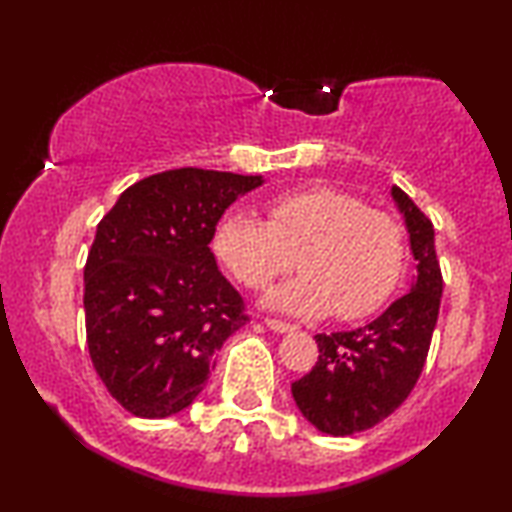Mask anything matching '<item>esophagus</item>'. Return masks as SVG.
Returning <instances> with one entry per match:
<instances>
[{"label":"esophagus","instance_id":"obj_1","mask_svg":"<svg viewBox=\"0 0 512 512\" xmlns=\"http://www.w3.org/2000/svg\"><path fill=\"white\" fill-rule=\"evenodd\" d=\"M265 326H268L270 331H275V333H289V331H296V326L289 324V321L272 319V317H265Z\"/></svg>","mask_w":512,"mask_h":512}]
</instances>
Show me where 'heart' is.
Listing matches in <instances>:
<instances>
[{
  "instance_id": "heart-1",
  "label": "heart",
  "mask_w": 512,
  "mask_h": 512,
  "mask_svg": "<svg viewBox=\"0 0 512 512\" xmlns=\"http://www.w3.org/2000/svg\"><path fill=\"white\" fill-rule=\"evenodd\" d=\"M268 223L228 214L214 230L219 261L247 289H265L296 268L305 272L268 296L277 310L356 321L380 310L401 282L403 226L352 193L310 186L265 202Z\"/></svg>"
}]
</instances>
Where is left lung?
<instances>
[{
    "label": "left lung",
    "mask_w": 512,
    "mask_h": 512,
    "mask_svg": "<svg viewBox=\"0 0 512 512\" xmlns=\"http://www.w3.org/2000/svg\"><path fill=\"white\" fill-rule=\"evenodd\" d=\"M405 216L417 277L375 321L356 331L314 335L319 359L291 384L293 401L319 431L352 436L387 419L422 375L438 321L443 275L433 223L401 188H391Z\"/></svg>",
    "instance_id": "1"
}]
</instances>
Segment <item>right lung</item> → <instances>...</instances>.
Wrapping results in <instances>:
<instances>
[{
	"mask_svg": "<svg viewBox=\"0 0 512 512\" xmlns=\"http://www.w3.org/2000/svg\"><path fill=\"white\" fill-rule=\"evenodd\" d=\"M261 177L179 167L125 188L83 268L90 361L135 417L163 419L205 389L223 342L249 321L209 249L216 223Z\"/></svg>",
	"mask_w": 512,
	"mask_h": 512,
	"instance_id": "obj_1",
	"label": "right lung"
}]
</instances>
